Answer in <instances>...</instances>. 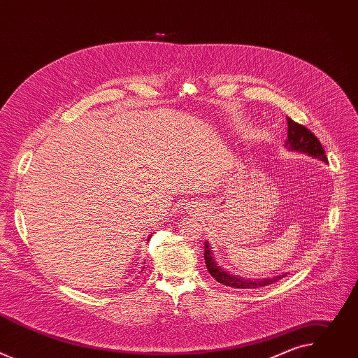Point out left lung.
<instances>
[{
	"label": "left lung",
	"mask_w": 358,
	"mask_h": 358,
	"mask_svg": "<svg viewBox=\"0 0 358 358\" xmlns=\"http://www.w3.org/2000/svg\"><path fill=\"white\" fill-rule=\"evenodd\" d=\"M286 120H287V140H286L285 145L290 151L306 152V155H309V156L316 157V159H320L322 162L327 163V157L324 155V148H323L322 143L319 141V138L306 126L296 123L290 117H286ZM203 259H206V265H207V269H208L210 275L213 278H215L217 282H220L225 286H229V287H235V289H258V287L272 285V283H275L279 279L286 276V273H283L280 276H275V278H271V279L248 280V279L236 278L235 275H229L217 265L215 259L213 258V252H211V248H210L208 242H206V249H203Z\"/></svg>",
	"instance_id": "8db88e82"
}]
</instances>
